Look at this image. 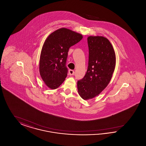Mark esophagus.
Returning a JSON list of instances; mask_svg holds the SVG:
<instances>
[{"label":"esophagus","mask_w":146,"mask_h":146,"mask_svg":"<svg viewBox=\"0 0 146 146\" xmlns=\"http://www.w3.org/2000/svg\"><path fill=\"white\" fill-rule=\"evenodd\" d=\"M74 73H75V72H74V71L73 70H69V74H70V76H73V75L74 74Z\"/></svg>","instance_id":"1"}]
</instances>
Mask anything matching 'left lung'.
Listing matches in <instances>:
<instances>
[{"mask_svg": "<svg viewBox=\"0 0 146 146\" xmlns=\"http://www.w3.org/2000/svg\"><path fill=\"white\" fill-rule=\"evenodd\" d=\"M89 61L86 73L77 82L78 93L84 100L96 97L110 83L115 66V54L111 43L101 36L88 38Z\"/></svg>", "mask_w": 146, "mask_h": 146, "instance_id": "8db88e82", "label": "left lung"}]
</instances>
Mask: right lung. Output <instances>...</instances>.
<instances>
[{
    "instance_id": "right-lung-1",
    "label": "right lung",
    "mask_w": 146,
    "mask_h": 146,
    "mask_svg": "<svg viewBox=\"0 0 146 146\" xmlns=\"http://www.w3.org/2000/svg\"><path fill=\"white\" fill-rule=\"evenodd\" d=\"M82 38V35L62 28L52 32L44 42L40 57L39 72L50 89H57L65 80L68 73L66 61L69 49Z\"/></svg>"
}]
</instances>
